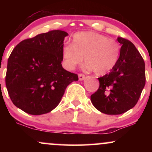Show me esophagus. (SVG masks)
Listing matches in <instances>:
<instances>
[{
	"label": "esophagus",
	"mask_w": 152,
	"mask_h": 152,
	"mask_svg": "<svg viewBox=\"0 0 152 152\" xmlns=\"http://www.w3.org/2000/svg\"><path fill=\"white\" fill-rule=\"evenodd\" d=\"M84 78H85V75H83V74H78V79H79V81H83Z\"/></svg>",
	"instance_id": "esophagus-1"
}]
</instances>
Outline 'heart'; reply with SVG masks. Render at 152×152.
Segmentation results:
<instances>
[{"label":"heart","instance_id":"obj_1","mask_svg":"<svg viewBox=\"0 0 152 152\" xmlns=\"http://www.w3.org/2000/svg\"><path fill=\"white\" fill-rule=\"evenodd\" d=\"M120 47L116 40L93 31L75 34L72 43L62 49V58L66 69L73 70L83 62L97 75L109 72L116 66L120 55Z\"/></svg>","mask_w":152,"mask_h":152}]
</instances>
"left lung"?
I'll return each instance as SVG.
<instances>
[{
  "label": "left lung",
  "mask_w": 152,
  "mask_h": 152,
  "mask_svg": "<svg viewBox=\"0 0 152 152\" xmlns=\"http://www.w3.org/2000/svg\"><path fill=\"white\" fill-rule=\"evenodd\" d=\"M121 45L116 66L98 78L99 89L91 96L94 107L104 114H121L132 109L145 86V64L139 50L131 41L117 38Z\"/></svg>",
  "instance_id": "1"
}]
</instances>
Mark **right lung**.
Listing matches in <instances>:
<instances>
[{"instance_id": "right-lung-1", "label": "right lung", "mask_w": 152, "mask_h": 152, "mask_svg": "<svg viewBox=\"0 0 152 152\" xmlns=\"http://www.w3.org/2000/svg\"><path fill=\"white\" fill-rule=\"evenodd\" d=\"M65 31L54 30L28 38L15 47L8 60L6 85L13 104L31 115L47 114L61 100L78 75L62 67Z\"/></svg>"}]
</instances>
